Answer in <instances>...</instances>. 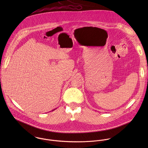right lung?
Segmentation results:
<instances>
[{
	"mask_svg": "<svg viewBox=\"0 0 148 148\" xmlns=\"http://www.w3.org/2000/svg\"><path fill=\"white\" fill-rule=\"evenodd\" d=\"M55 109H53V110H52V111H53V110H55Z\"/></svg>",
	"mask_w": 148,
	"mask_h": 148,
	"instance_id": "1",
	"label": "right lung"
}]
</instances>
